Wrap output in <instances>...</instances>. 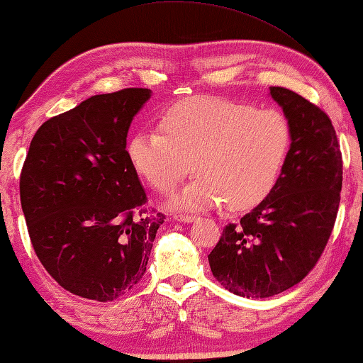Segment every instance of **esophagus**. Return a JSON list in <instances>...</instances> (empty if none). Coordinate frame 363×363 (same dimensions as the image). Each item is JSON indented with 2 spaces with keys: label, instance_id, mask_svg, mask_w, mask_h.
Segmentation results:
<instances>
[{
  "label": "esophagus",
  "instance_id": "1",
  "mask_svg": "<svg viewBox=\"0 0 363 363\" xmlns=\"http://www.w3.org/2000/svg\"><path fill=\"white\" fill-rule=\"evenodd\" d=\"M176 220H179V223H194L195 220V216H189V214H176L174 216Z\"/></svg>",
  "mask_w": 363,
  "mask_h": 363
}]
</instances>
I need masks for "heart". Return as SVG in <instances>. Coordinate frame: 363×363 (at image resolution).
<instances>
[{"instance_id":"obj_1","label":"heart","mask_w":363,"mask_h":363,"mask_svg":"<svg viewBox=\"0 0 363 363\" xmlns=\"http://www.w3.org/2000/svg\"><path fill=\"white\" fill-rule=\"evenodd\" d=\"M158 130H139L126 144L133 168L158 192H168L189 171L195 179L171 196L177 210H205L229 201L245 210L277 184L291 147L284 113L213 96L174 102Z\"/></svg>"}]
</instances>
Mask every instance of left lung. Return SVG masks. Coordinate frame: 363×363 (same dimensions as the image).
<instances>
[{
    "label": "left lung",
    "mask_w": 363,
    "mask_h": 363,
    "mask_svg": "<svg viewBox=\"0 0 363 363\" xmlns=\"http://www.w3.org/2000/svg\"><path fill=\"white\" fill-rule=\"evenodd\" d=\"M269 96L291 126V147L277 184L259 205L225 225L208 255L214 277L247 298H269L303 280L333 230L342 160L331 120L314 104L280 86Z\"/></svg>",
    "instance_id": "1"
}]
</instances>
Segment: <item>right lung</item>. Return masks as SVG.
Returning a JSON list of instances; mask_svg holds the SVG:
<instances>
[{
	"label": "right lung",
	"instance_id": "right-lung-1",
	"mask_svg": "<svg viewBox=\"0 0 363 363\" xmlns=\"http://www.w3.org/2000/svg\"><path fill=\"white\" fill-rule=\"evenodd\" d=\"M150 96L145 88L91 96L43 123L30 143L21 174L30 240L49 275L77 296L106 303L131 290L164 223L144 208L126 155L133 118Z\"/></svg>",
	"mask_w": 363,
	"mask_h": 363
}]
</instances>
